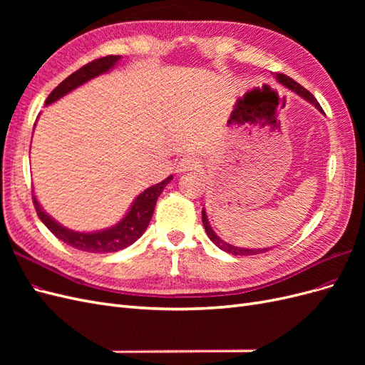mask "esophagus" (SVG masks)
I'll list each match as a JSON object with an SVG mask.
<instances>
[{
    "mask_svg": "<svg viewBox=\"0 0 365 365\" xmlns=\"http://www.w3.org/2000/svg\"><path fill=\"white\" fill-rule=\"evenodd\" d=\"M197 165H200V163H197L196 158H193V157H182V158L178 160V163H176L175 169H176V172H178V173H185V172H189V170H195Z\"/></svg>",
    "mask_w": 365,
    "mask_h": 365,
    "instance_id": "1",
    "label": "esophagus"
}]
</instances>
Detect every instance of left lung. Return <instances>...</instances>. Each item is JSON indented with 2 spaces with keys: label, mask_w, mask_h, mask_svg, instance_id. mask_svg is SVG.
Here are the masks:
<instances>
[{
  "label": "left lung",
  "mask_w": 365,
  "mask_h": 365,
  "mask_svg": "<svg viewBox=\"0 0 365 365\" xmlns=\"http://www.w3.org/2000/svg\"><path fill=\"white\" fill-rule=\"evenodd\" d=\"M275 79H277L283 86L288 88V90L294 91L295 94H298L300 97H303L304 101H307L309 103H312V105L318 109L319 113H323V114H324L323 108L319 106V103L317 102V98H315L311 93H309V91L306 90V88H303L300 83H297L295 81H292V79H291V77L284 76V74H282V73L275 74ZM202 224H204L205 233H207V236L210 237V240H212L216 247H219L220 250L225 251V252H228V254H233V256H254V254L267 252V251H269V250H271V248H252V250H250V248H240V247H235V245H230V244H227V242H224L222 239H220V237L215 233L213 228H212V225H210L208 219H207V212H205V208H202Z\"/></svg>",
  "instance_id": "obj_1"
}]
</instances>
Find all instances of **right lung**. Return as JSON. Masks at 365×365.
<instances>
[{"label": "right lung", "mask_w": 365, "mask_h": 365, "mask_svg": "<svg viewBox=\"0 0 365 365\" xmlns=\"http://www.w3.org/2000/svg\"><path fill=\"white\" fill-rule=\"evenodd\" d=\"M120 59V56H106L86 63L85 67L74 71L71 76L67 77V79L54 88L51 94L47 97L46 105L48 106L59 101L61 97L67 96L68 93L76 90L77 86L90 82L94 77L111 71ZM173 176L170 175L164 181L155 185H150L149 189L141 192L129 207L128 213L123 216V219L118 220L115 225L105 230L91 231V233H82V231H74L61 225L58 220H54L48 213H46V210L41 207L35 195H33V204H35L36 213L42 222L46 224V227L54 236L65 242L67 245L76 250L96 254L114 252L132 245L135 240H138L143 236L152 219L158 196L163 193L164 187L170 182Z\"/></svg>", "instance_id": "obj_1"}]
</instances>
